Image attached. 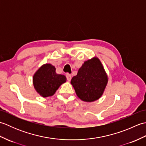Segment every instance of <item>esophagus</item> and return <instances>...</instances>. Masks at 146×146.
<instances>
[{
	"label": "esophagus",
	"instance_id": "1",
	"mask_svg": "<svg viewBox=\"0 0 146 146\" xmlns=\"http://www.w3.org/2000/svg\"><path fill=\"white\" fill-rule=\"evenodd\" d=\"M66 76V78L68 80V81L70 82V80H71V75H70V74H69V73H67Z\"/></svg>",
	"mask_w": 146,
	"mask_h": 146
}]
</instances>
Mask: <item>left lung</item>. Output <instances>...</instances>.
<instances>
[{
    "label": "left lung",
    "instance_id": "obj_1",
    "mask_svg": "<svg viewBox=\"0 0 146 146\" xmlns=\"http://www.w3.org/2000/svg\"><path fill=\"white\" fill-rule=\"evenodd\" d=\"M108 78L101 62L97 58L85 61L77 75L71 80L77 96L85 102L98 100L103 94Z\"/></svg>",
    "mask_w": 146,
    "mask_h": 146
}]
</instances>
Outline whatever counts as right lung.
I'll list each match as a JSON object with an SVG mask.
<instances>
[{
    "mask_svg": "<svg viewBox=\"0 0 146 146\" xmlns=\"http://www.w3.org/2000/svg\"><path fill=\"white\" fill-rule=\"evenodd\" d=\"M63 75L57 74L56 68L51 64H46L36 71L33 76V84L39 94L43 97L54 94L62 83L66 82Z\"/></svg>",
    "mask_w": 146,
    "mask_h": 146,
    "instance_id": "add662e5",
    "label": "right lung"
}]
</instances>
